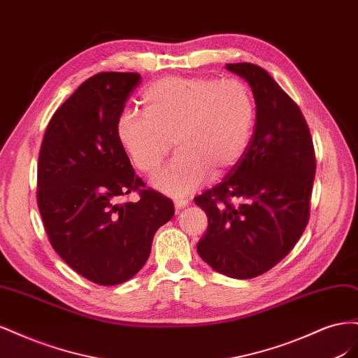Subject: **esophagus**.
Returning a JSON list of instances; mask_svg holds the SVG:
<instances>
[{
	"mask_svg": "<svg viewBox=\"0 0 358 358\" xmlns=\"http://www.w3.org/2000/svg\"><path fill=\"white\" fill-rule=\"evenodd\" d=\"M187 204H188L187 199H175V208H176V210L183 209Z\"/></svg>",
	"mask_w": 358,
	"mask_h": 358,
	"instance_id": "obj_1",
	"label": "esophagus"
}]
</instances>
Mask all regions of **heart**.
I'll return each instance as SVG.
<instances>
[{
    "label": "heart",
    "mask_w": 358,
    "mask_h": 358,
    "mask_svg": "<svg viewBox=\"0 0 358 358\" xmlns=\"http://www.w3.org/2000/svg\"><path fill=\"white\" fill-rule=\"evenodd\" d=\"M145 113L124 112L117 136L134 166L152 173L175 143L178 154L152 178L171 197L196 191L242 159L255 128V101L239 80L161 79L143 91Z\"/></svg>",
    "instance_id": "b5f03b06"
}]
</instances>
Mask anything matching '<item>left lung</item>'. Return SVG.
<instances>
[{
	"instance_id": "obj_1",
	"label": "left lung",
	"mask_w": 358,
	"mask_h": 358,
	"mask_svg": "<svg viewBox=\"0 0 358 358\" xmlns=\"http://www.w3.org/2000/svg\"><path fill=\"white\" fill-rule=\"evenodd\" d=\"M225 69L251 86L255 128L242 159L196 197L209 220L197 252L215 272L251 279L276 266L305 231L317 162L305 117L272 76L249 62Z\"/></svg>"
}]
</instances>
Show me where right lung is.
<instances>
[{
  "instance_id": "obj_1",
  "label": "right lung",
  "mask_w": 358,
  "mask_h": 358,
  "mask_svg": "<svg viewBox=\"0 0 358 358\" xmlns=\"http://www.w3.org/2000/svg\"><path fill=\"white\" fill-rule=\"evenodd\" d=\"M142 82L107 71L85 80L52 116L37 170V203L49 241L73 270L99 285L131 279L148 262L173 201L145 189L117 136V119ZM138 190L141 200L117 199Z\"/></svg>"
}]
</instances>
